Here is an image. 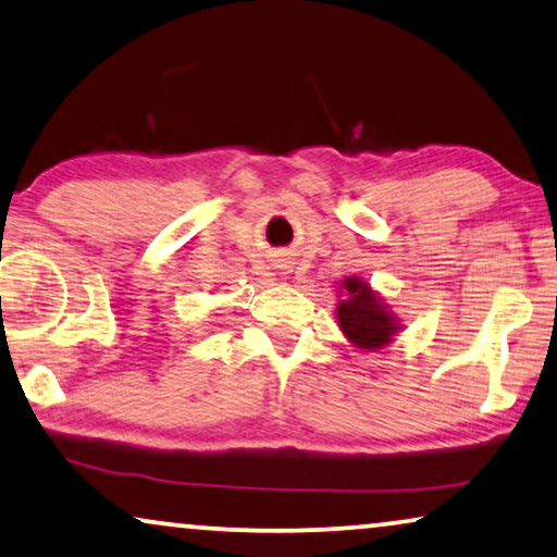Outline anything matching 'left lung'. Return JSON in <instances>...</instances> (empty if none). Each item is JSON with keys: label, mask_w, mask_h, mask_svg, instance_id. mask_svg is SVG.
I'll list each match as a JSON object with an SVG mask.
<instances>
[{"label": "left lung", "mask_w": 557, "mask_h": 557, "mask_svg": "<svg viewBox=\"0 0 557 557\" xmlns=\"http://www.w3.org/2000/svg\"><path fill=\"white\" fill-rule=\"evenodd\" d=\"M337 296V326L357 349L377 352V349L391 345L395 334L400 332V319L387 309L385 299H380L377 292H372L368 281L360 276L339 281Z\"/></svg>", "instance_id": "1"}]
</instances>
